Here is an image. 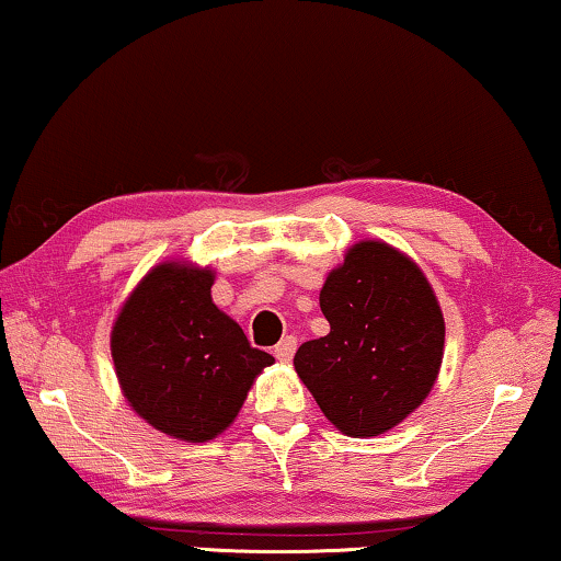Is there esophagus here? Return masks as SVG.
Listing matches in <instances>:
<instances>
[{"instance_id": "obj_1", "label": "esophagus", "mask_w": 561, "mask_h": 561, "mask_svg": "<svg viewBox=\"0 0 561 561\" xmlns=\"http://www.w3.org/2000/svg\"><path fill=\"white\" fill-rule=\"evenodd\" d=\"M296 348H298L296 335H286V339H283L278 346L273 348V353H275V358H278V360H290L293 353H296Z\"/></svg>"}]
</instances>
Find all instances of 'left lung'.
Returning a JSON list of instances; mask_svg holds the SVG:
<instances>
[{"mask_svg": "<svg viewBox=\"0 0 561 561\" xmlns=\"http://www.w3.org/2000/svg\"><path fill=\"white\" fill-rule=\"evenodd\" d=\"M331 323L296 351L300 381L325 419L348 436H378L421 407L444 356V316L407 255L364 240L321 290Z\"/></svg>", "mask_w": 561, "mask_h": 561, "instance_id": "1", "label": "left lung"}]
</instances>
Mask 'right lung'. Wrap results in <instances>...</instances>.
Here are the masks:
<instances>
[{"label": "right lung", "mask_w": 561, "mask_h": 561, "mask_svg": "<svg viewBox=\"0 0 561 561\" xmlns=\"http://www.w3.org/2000/svg\"><path fill=\"white\" fill-rule=\"evenodd\" d=\"M210 286V271L162 263L133 290L112 329L125 399L183 442H208L228 428L255 376L273 364L213 304Z\"/></svg>", "instance_id": "1"}]
</instances>
